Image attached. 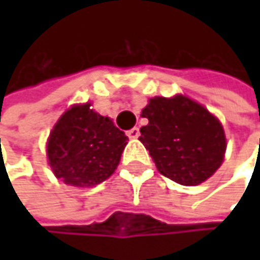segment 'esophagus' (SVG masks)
<instances>
[{
	"label": "esophagus",
	"instance_id": "1",
	"mask_svg": "<svg viewBox=\"0 0 260 260\" xmlns=\"http://www.w3.org/2000/svg\"><path fill=\"white\" fill-rule=\"evenodd\" d=\"M139 136H140V129L139 127H133V129H129V131H127L129 139H137Z\"/></svg>",
	"mask_w": 260,
	"mask_h": 260
}]
</instances>
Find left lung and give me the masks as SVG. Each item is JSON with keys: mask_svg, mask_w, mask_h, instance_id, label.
I'll use <instances>...</instances> for the list:
<instances>
[{"mask_svg": "<svg viewBox=\"0 0 260 260\" xmlns=\"http://www.w3.org/2000/svg\"><path fill=\"white\" fill-rule=\"evenodd\" d=\"M148 124L140 142L159 172L182 185H198L223 162L226 139L221 123L201 104L176 95L151 98L142 111Z\"/></svg>", "mask_w": 260, "mask_h": 260, "instance_id": "obj_1", "label": "left lung"}]
</instances>
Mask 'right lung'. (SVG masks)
Segmentation results:
<instances>
[{
  "mask_svg": "<svg viewBox=\"0 0 260 260\" xmlns=\"http://www.w3.org/2000/svg\"><path fill=\"white\" fill-rule=\"evenodd\" d=\"M127 137L90 104L67 111L48 140V159L54 175L68 185L93 187L111 176L120 162Z\"/></svg>",
  "mask_w": 260,
  "mask_h": 260,
  "instance_id": "right-lung-1",
  "label": "right lung"
}]
</instances>
